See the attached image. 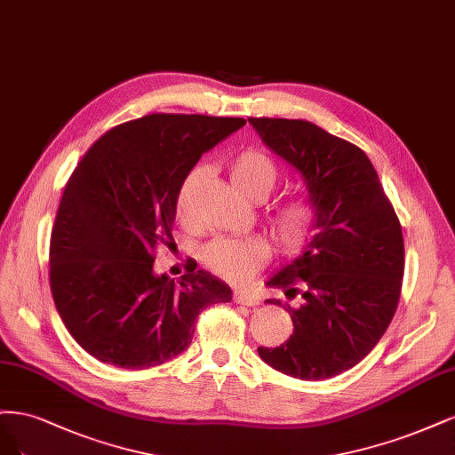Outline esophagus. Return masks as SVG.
Here are the masks:
<instances>
[{
    "mask_svg": "<svg viewBox=\"0 0 455 455\" xmlns=\"http://www.w3.org/2000/svg\"><path fill=\"white\" fill-rule=\"evenodd\" d=\"M232 300L243 306H257L260 302V299L255 295V292H249V291H236L232 295Z\"/></svg>",
    "mask_w": 455,
    "mask_h": 455,
    "instance_id": "obj_1",
    "label": "esophagus"
}]
</instances>
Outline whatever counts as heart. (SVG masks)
I'll use <instances>...</instances> for the list:
<instances>
[{
  "label": "heart",
  "instance_id": "heart-1",
  "mask_svg": "<svg viewBox=\"0 0 455 455\" xmlns=\"http://www.w3.org/2000/svg\"><path fill=\"white\" fill-rule=\"evenodd\" d=\"M206 168L190 170L175 195V213L183 225L195 223L193 193ZM230 180L240 193L251 200L267 198L277 183V168L272 158L257 149H245L230 164ZM319 206L314 196L300 193L275 204L270 213V227L275 242L285 251H299L315 232ZM268 247L260 240L217 238L202 249V262L215 275L230 283H245L268 262Z\"/></svg>",
  "mask_w": 455,
  "mask_h": 455
}]
</instances>
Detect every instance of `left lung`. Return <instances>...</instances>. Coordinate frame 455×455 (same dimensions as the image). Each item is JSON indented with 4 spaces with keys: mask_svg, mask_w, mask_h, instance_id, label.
Instances as JSON below:
<instances>
[{
    "mask_svg": "<svg viewBox=\"0 0 455 455\" xmlns=\"http://www.w3.org/2000/svg\"><path fill=\"white\" fill-rule=\"evenodd\" d=\"M249 123L302 173L319 206L306 251L267 283L299 297V307H289L295 329L280 347L257 351L287 376L327 379L369 355L397 310L404 274L399 217L357 145L302 119Z\"/></svg>",
    "mask_w": 455,
    "mask_h": 455,
    "instance_id": "1",
    "label": "left lung"
}]
</instances>
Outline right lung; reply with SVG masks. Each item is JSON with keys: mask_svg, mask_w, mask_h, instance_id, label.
Segmentation results:
<instances>
[{"mask_svg": "<svg viewBox=\"0 0 455 455\" xmlns=\"http://www.w3.org/2000/svg\"><path fill=\"white\" fill-rule=\"evenodd\" d=\"M245 124L238 116L153 113L111 128L83 155L58 206L49 282L77 344L101 363L151 369L180 355L198 314L232 291L206 270L180 285L153 272L173 240L175 195L202 153Z\"/></svg>", "mask_w": 455, "mask_h": 455, "instance_id": "obj_1", "label": "right lung"}]
</instances>
